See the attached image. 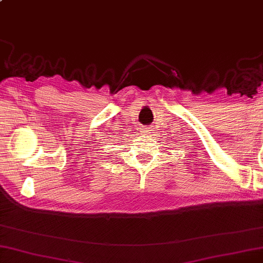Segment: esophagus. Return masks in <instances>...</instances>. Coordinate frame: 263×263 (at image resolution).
Returning a JSON list of instances; mask_svg holds the SVG:
<instances>
[{
	"mask_svg": "<svg viewBox=\"0 0 263 263\" xmlns=\"http://www.w3.org/2000/svg\"><path fill=\"white\" fill-rule=\"evenodd\" d=\"M142 131H143L144 135H150V133H152L151 130H150V127H144Z\"/></svg>",
	"mask_w": 263,
	"mask_h": 263,
	"instance_id": "34e87169",
	"label": "esophagus"
}]
</instances>
